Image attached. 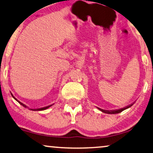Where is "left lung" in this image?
<instances>
[{
  "instance_id": "8db88e82",
  "label": "left lung",
  "mask_w": 153,
  "mask_h": 153,
  "mask_svg": "<svg viewBox=\"0 0 153 153\" xmlns=\"http://www.w3.org/2000/svg\"><path fill=\"white\" fill-rule=\"evenodd\" d=\"M134 104V103H133L131 104H130V105L126 106V107H124L123 108H120V109H117V110H103V109H101L99 108H97V109H99V110L102 111V112L104 113H106V114H118L121 112V111H123V110H126V109H128L130 107H131V106Z\"/></svg>"
}]
</instances>
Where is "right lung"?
I'll return each instance as SVG.
<instances>
[{
    "mask_svg": "<svg viewBox=\"0 0 153 153\" xmlns=\"http://www.w3.org/2000/svg\"><path fill=\"white\" fill-rule=\"evenodd\" d=\"M11 96L12 97H13V98L14 99H15V100L16 101H18V102L19 103H20V105H22L23 106V107H24V108H28V106H26V105H25V104H24V103H22V102H20V101H18V99H17L16 97H14L13 95V94H12L11 93ZM54 105V103H53V104H51V105H48V106H45V107H43V108H37V109H30V108H28L29 109V110H33V111H42V110H47V109H48V108H49L50 107H51V106H52V105Z\"/></svg>",
    "mask_w": 153,
    "mask_h": 153,
    "instance_id": "add662e5",
    "label": "right lung"
}]
</instances>
